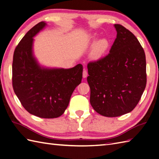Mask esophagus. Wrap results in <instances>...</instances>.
<instances>
[{
    "label": "esophagus",
    "mask_w": 159,
    "mask_h": 159,
    "mask_svg": "<svg viewBox=\"0 0 159 159\" xmlns=\"http://www.w3.org/2000/svg\"><path fill=\"white\" fill-rule=\"evenodd\" d=\"M87 70H84L83 72V77L84 78V79H85V78H87Z\"/></svg>",
    "instance_id": "esophagus-1"
}]
</instances>
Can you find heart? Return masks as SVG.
<instances>
[{"instance_id":"heart-1","label":"heart","mask_w":159,"mask_h":159,"mask_svg":"<svg viewBox=\"0 0 159 159\" xmlns=\"http://www.w3.org/2000/svg\"><path fill=\"white\" fill-rule=\"evenodd\" d=\"M97 38L98 35L96 33H93L88 36L90 43H93L90 55L94 59H100L101 57L103 56L109 46V42L107 39L100 38L96 42Z\"/></svg>"}]
</instances>
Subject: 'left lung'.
Returning <instances> with one entry per match:
<instances>
[{"mask_svg":"<svg viewBox=\"0 0 159 159\" xmlns=\"http://www.w3.org/2000/svg\"><path fill=\"white\" fill-rule=\"evenodd\" d=\"M117 38L108 54L87 65L90 103L98 113L117 117L133 111L146 85V61L137 38L114 25Z\"/></svg>","mask_w":159,"mask_h":159,"instance_id":"1","label":"left lung"}]
</instances>
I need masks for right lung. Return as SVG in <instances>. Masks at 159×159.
<instances>
[{
	"mask_svg": "<svg viewBox=\"0 0 159 159\" xmlns=\"http://www.w3.org/2000/svg\"><path fill=\"white\" fill-rule=\"evenodd\" d=\"M47 26L41 22L30 29L20 40L13 53V91L29 113L42 118L61 116L71 96L81 83L83 66L55 68L40 66L33 55V38Z\"/></svg>",
	"mask_w": 159,
	"mask_h": 159,
	"instance_id": "right-lung-1",
	"label": "right lung"
}]
</instances>
